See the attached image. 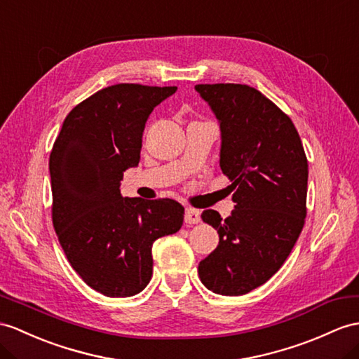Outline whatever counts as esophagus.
I'll list each match as a JSON object with an SVG mask.
<instances>
[{"label":"esophagus","mask_w":359,"mask_h":359,"mask_svg":"<svg viewBox=\"0 0 359 359\" xmlns=\"http://www.w3.org/2000/svg\"><path fill=\"white\" fill-rule=\"evenodd\" d=\"M184 221H186V224H189V225H194V224L201 222V212H199V210H196V208H191V207L186 208Z\"/></svg>","instance_id":"34e87169"}]
</instances>
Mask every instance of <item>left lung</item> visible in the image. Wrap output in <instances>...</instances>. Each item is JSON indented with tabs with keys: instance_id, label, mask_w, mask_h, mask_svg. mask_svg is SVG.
<instances>
[{
	"instance_id": "left-lung-1",
	"label": "left lung",
	"mask_w": 359,
	"mask_h": 359,
	"mask_svg": "<svg viewBox=\"0 0 359 359\" xmlns=\"http://www.w3.org/2000/svg\"><path fill=\"white\" fill-rule=\"evenodd\" d=\"M199 93L219 121V165L229 177L234 210L203 221L219 245L199 262L207 290L243 295L273 277L303 230L308 160L292 120L264 94L241 83H203Z\"/></svg>"
}]
</instances>
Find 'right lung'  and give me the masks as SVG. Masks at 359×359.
I'll list each match as a JSON object with an SVG mask.
<instances>
[{
  "label": "right lung",
  "mask_w": 359,
  "mask_h": 359,
  "mask_svg": "<svg viewBox=\"0 0 359 359\" xmlns=\"http://www.w3.org/2000/svg\"><path fill=\"white\" fill-rule=\"evenodd\" d=\"M177 86L118 83L74 107L50 154L53 225L82 280L107 297L142 292L152 245L177 233L184 207L173 199L123 198V172L140 161L147 118Z\"/></svg>",
  "instance_id": "1"
}]
</instances>
